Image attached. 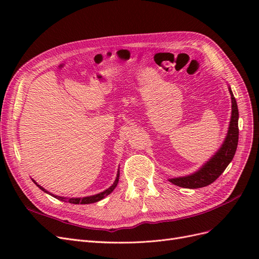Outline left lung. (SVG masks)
<instances>
[{"mask_svg":"<svg viewBox=\"0 0 259 259\" xmlns=\"http://www.w3.org/2000/svg\"><path fill=\"white\" fill-rule=\"evenodd\" d=\"M229 92L231 95L232 111L228 133H227V136L223 146L213 156H211V159H209L198 171H195V173L188 176L171 178L169 179V182L171 184H174L178 187L189 188V189H197V188L206 187L211 183H214L215 180L224 173L226 167L228 166L229 163L232 161L234 153L237 151L239 140V110L237 100L234 98L230 88Z\"/></svg>","mask_w":259,"mask_h":259,"instance_id":"obj_1","label":"left lung"}]
</instances>
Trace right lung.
<instances>
[{
	"label": "right lung",
	"instance_id": "1",
	"mask_svg": "<svg viewBox=\"0 0 259 259\" xmlns=\"http://www.w3.org/2000/svg\"><path fill=\"white\" fill-rule=\"evenodd\" d=\"M119 177H120V171L117 170L116 178H115V180H114L113 185H112L110 188H108L107 190H105V191H103V192H100V193H98V194L91 195V197H85V198H70V199H69V198H64V197H58V195H54L53 193H51V192H49V191H46V190L44 189V188L41 187L40 185H37L33 179H32V180H33V183L36 184V186H37L38 188H40L41 190H43L44 192L53 195L54 198H57V199L60 200V201H65V202L72 203V204H91V203H95V202H98V201H100V200H103L105 197H107L108 194H110V193L114 190V188L116 187L117 183H119Z\"/></svg>",
	"mask_w": 259,
	"mask_h": 259
}]
</instances>
